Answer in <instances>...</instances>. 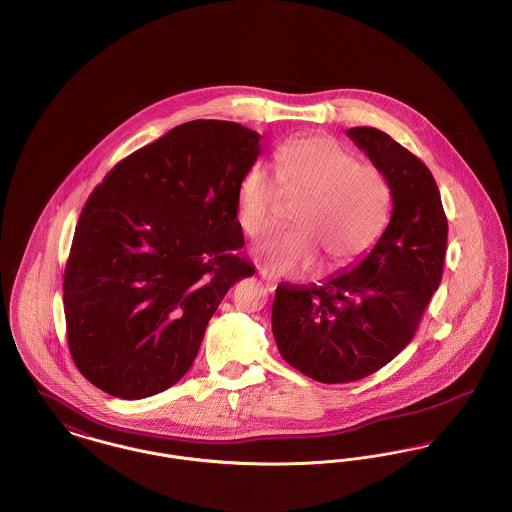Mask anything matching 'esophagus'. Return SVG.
Segmentation results:
<instances>
[{
	"instance_id": "esophagus-1",
	"label": "esophagus",
	"mask_w": 512,
	"mask_h": 512,
	"mask_svg": "<svg viewBox=\"0 0 512 512\" xmlns=\"http://www.w3.org/2000/svg\"><path fill=\"white\" fill-rule=\"evenodd\" d=\"M259 276L267 282L268 286H272V288H276V284H278V276L270 270L268 267L259 268Z\"/></svg>"
}]
</instances>
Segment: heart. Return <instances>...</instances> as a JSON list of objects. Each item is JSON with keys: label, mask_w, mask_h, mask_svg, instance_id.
<instances>
[{"label": "heart", "mask_w": 512, "mask_h": 512, "mask_svg": "<svg viewBox=\"0 0 512 512\" xmlns=\"http://www.w3.org/2000/svg\"><path fill=\"white\" fill-rule=\"evenodd\" d=\"M274 167L276 178L251 165L236 188L238 222L251 238L274 228L280 190L303 195L293 211L297 226L259 247V257L274 272L305 270L320 253L328 267H347L378 242L390 213V186L374 165L359 163L334 138L309 136L278 147Z\"/></svg>", "instance_id": "obj_1"}]
</instances>
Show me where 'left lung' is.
I'll list each match as a JSON object with an SVG mask.
<instances>
[{
	"instance_id": "1",
	"label": "left lung",
	"mask_w": 512,
	"mask_h": 512,
	"mask_svg": "<svg viewBox=\"0 0 512 512\" xmlns=\"http://www.w3.org/2000/svg\"><path fill=\"white\" fill-rule=\"evenodd\" d=\"M347 136L390 186L391 219L365 259L322 284H280L272 334L280 355L322 384H345L388 365L413 340L438 290L447 217L430 169L372 126Z\"/></svg>"
}]
</instances>
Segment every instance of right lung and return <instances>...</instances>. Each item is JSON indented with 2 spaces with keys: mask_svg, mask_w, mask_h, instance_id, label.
<instances>
[{
  "mask_svg": "<svg viewBox=\"0 0 512 512\" xmlns=\"http://www.w3.org/2000/svg\"><path fill=\"white\" fill-rule=\"evenodd\" d=\"M238 122L190 121L124 157L88 197L65 267L67 341L80 374L144 399L194 363L242 255L238 182L261 153Z\"/></svg>",
  "mask_w": 512,
  "mask_h": 512,
  "instance_id": "add662e5",
  "label": "right lung"
}]
</instances>
